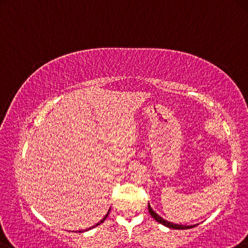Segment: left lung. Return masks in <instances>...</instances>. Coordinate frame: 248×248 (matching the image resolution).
Instances as JSON below:
<instances>
[{"instance_id":"obj_1","label":"left lung","mask_w":248,"mask_h":248,"mask_svg":"<svg viewBox=\"0 0 248 248\" xmlns=\"http://www.w3.org/2000/svg\"><path fill=\"white\" fill-rule=\"evenodd\" d=\"M148 209H149V213H150V215L152 216L153 218L155 219L156 222L161 223L164 226L170 227V229H173V230H187V229H191V227H194L195 226V225H193V226H192V225L191 226H186V225H179V224H173V223H171V222H169V221H166V219L161 217L160 215L156 214L155 212L151 209V206L149 205V204H148Z\"/></svg>"}]
</instances>
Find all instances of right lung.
<instances>
[{"instance_id":"1","label":"right lung","mask_w":248,"mask_h":248,"mask_svg":"<svg viewBox=\"0 0 248 248\" xmlns=\"http://www.w3.org/2000/svg\"><path fill=\"white\" fill-rule=\"evenodd\" d=\"M109 211H110V210H109ZM108 214H109V212H108V213H107V214H106V215H105V217H104L103 219H101V221H100L99 223H97L95 226H93V227H89V229H87V230H86V231H88V230H92V229H93V227H96V226H98V225H99V224H101V223H103V222L105 221V219H106V218H107V216H108Z\"/></svg>"}]
</instances>
